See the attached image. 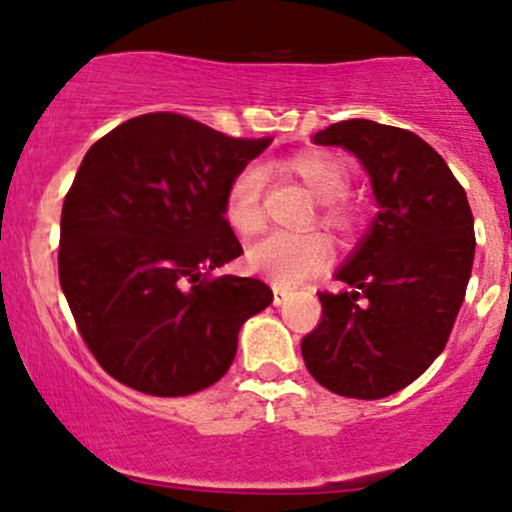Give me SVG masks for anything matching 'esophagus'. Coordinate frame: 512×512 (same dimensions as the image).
I'll use <instances>...</instances> for the list:
<instances>
[{"label": "esophagus", "instance_id": "34e87169", "mask_svg": "<svg viewBox=\"0 0 512 512\" xmlns=\"http://www.w3.org/2000/svg\"><path fill=\"white\" fill-rule=\"evenodd\" d=\"M272 293H274V305H281V303L286 301V298L291 296V289H286V286L274 284V286H272Z\"/></svg>", "mask_w": 512, "mask_h": 512}]
</instances>
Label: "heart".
<instances>
[{"label":"heart","instance_id":"heart-1","mask_svg":"<svg viewBox=\"0 0 512 512\" xmlns=\"http://www.w3.org/2000/svg\"><path fill=\"white\" fill-rule=\"evenodd\" d=\"M284 170L293 175L317 199V221L327 231L346 236L361 221V211L346 199L351 185V168L342 156L332 151L308 149L284 158ZM264 173L257 166H245L233 175L226 187V221L238 236L250 238L262 228ZM255 272L279 286H296L320 272L330 262V245L320 233H269L248 252Z\"/></svg>","mask_w":512,"mask_h":512}]
</instances>
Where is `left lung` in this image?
<instances>
[{
    "label": "left lung",
    "mask_w": 512,
    "mask_h": 512,
    "mask_svg": "<svg viewBox=\"0 0 512 512\" xmlns=\"http://www.w3.org/2000/svg\"><path fill=\"white\" fill-rule=\"evenodd\" d=\"M313 142L363 163L380 211L337 272L354 291L317 293L322 317L303 361L334 395H395L448 344L472 274V209L443 156L409 129L344 120Z\"/></svg>",
    "instance_id": "obj_1"
}]
</instances>
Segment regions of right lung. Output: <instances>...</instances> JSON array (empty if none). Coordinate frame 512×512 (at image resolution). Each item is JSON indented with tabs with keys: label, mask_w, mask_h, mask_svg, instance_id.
<instances>
[{
	"label": "right lung",
	"mask_w": 512,
	"mask_h": 512,
	"mask_svg": "<svg viewBox=\"0 0 512 512\" xmlns=\"http://www.w3.org/2000/svg\"><path fill=\"white\" fill-rule=\"evenodd\" d=\"M272 139L146 113L86 151L62 204L60 286L101 368L144 395L182 397L223 378L243 322L272 303L250 276L226 187Z\"/></svg>",
	"instance_id": "1"
}]
</instances>
